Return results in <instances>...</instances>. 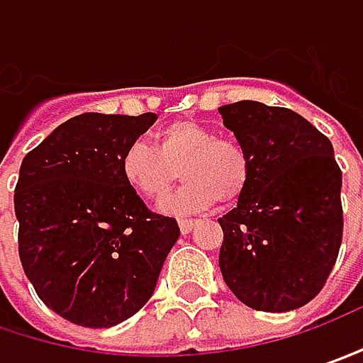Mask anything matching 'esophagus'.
Segmentation results:
<instances>
[{"mask_svg":"<svg viewBox=\"0 0 363 363\" xmlns=\"http://www.w3.org/2000/svg\"><path fill=\"white\" fill-rule=\"evenodd\" d=\"M195 225H197V219H179V228L182 233H191Z\"/></svg>","mask_w":363,"mask_h":363,"instance_id":"obj_1","label":"esophagus"}]
</instances>
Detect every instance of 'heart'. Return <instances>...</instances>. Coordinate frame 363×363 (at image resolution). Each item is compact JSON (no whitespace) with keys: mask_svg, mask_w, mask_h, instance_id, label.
<instances>
[{"mask_svg":"<svg viewBox=\"0 0 363 363\" xmlns=\"http://www.w3.org/2000/svg\"><path fill=\"white\" fill-rule=\"evenodd\" d=\"M121 177L142 197L158 201L181 170L184 184L160 203L172 215L233 203L250 186L254 162L244 144L193 119H177L154 134V148L135 140L121 154Z\"/></svg>","mask_w":363,"mask_h":363,"instance_id":"obj_1","label":"heart"}]
</instances>
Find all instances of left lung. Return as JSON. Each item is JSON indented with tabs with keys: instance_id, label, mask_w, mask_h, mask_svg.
I'll return each mask as SVG.
<instances>
[{
	"instance_id": "obj_1",
	"label": "left lung",
	"mask_w": 363,
	"mask_h": 363,
	"mask_svg": "<svg viewBox=\"0 0 363 363\" xmlns=\"http://www.w3.org/2000/svg\"><path fill=\"white\" fill-rule=\"evenodd\" d=\"M254 172L238 207L219 217V268L244 305L284 313L313 301L343 235L341 168L333 146L292 109L260 101L219 107Z\"/></svg>"
}]
</instances>
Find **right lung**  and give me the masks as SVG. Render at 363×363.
I'll return each instance as SVG.
<instances>
[{
	"label": "right lung",
	"mask_w": 363,
	"mask_h": 363,
	"mask_svg": "<svg viewBox=\"0 0 363 363\" xmlns=\"http://www.w3.org/2000/svg\"><path fill=\"white\" fill-rule=\"evenodd\" d=\"M156 118L81 113L22 160L20 260L40 301L71 323L113 327L135 315L181 235L121 177V154Z\"/></svg>",
	"instance_id": "1"
}]
</instances>
